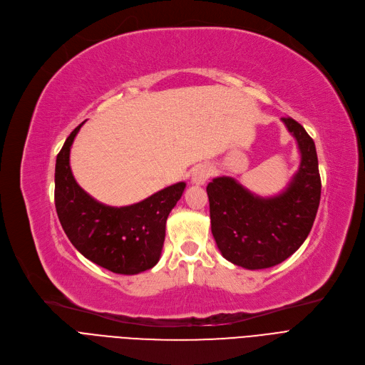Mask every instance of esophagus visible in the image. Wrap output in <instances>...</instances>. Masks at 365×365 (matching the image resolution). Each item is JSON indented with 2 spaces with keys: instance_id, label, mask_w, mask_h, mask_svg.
<instances>
[{
  "instance_id": "34e87169",
  "label": "esophagus",
  "mask_w": 365,
  "mask_h": 365,
  "mask_svg": "<svg viewBox=\"0 0 365 365\" xmlns=\"http://www.w3.org/2000/svg\"><path fill=\"white\" fill-rule=\"evenodd\" d=\"M212 175V168L209 165H199L192 170L191 175V182L196 185H203Z\"/></svg>"
}]
</instances>
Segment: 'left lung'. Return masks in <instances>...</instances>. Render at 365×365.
<instances>
[{
    "instance_id": "obj_1",
    "label": "left lung",
    "mask_w": 365,
    "mask_h": 365,
    "mask_svg": "<svg viewBox=\"0 0 365 365\" xmlns=\"http://www.w3.org/2000/svg\"><path fill=\"white\" fill-rule=\"evenodd\" d=\"M294 137L301 165L280 195L261 197L231 177L207 184L210 228L224 258L247 269L282 264L307 240L321 197L314 140L292 118H282Z\"/></svg>"
}]
</instances>
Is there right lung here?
<instances>
[{
  "label": "right lung",
  "mask_w": 365,
  "mask_h": 365,
  "mask_svg": "<svg viewBox=\"0 0 365 365\" xmlns=\"http://www.w3.org/2000/svg\"><path fill=\"white\" fill-rule=\"evenodd\" d=\"M82 125L64 141L56 160L54 202L60 224L76 250L106 269L133 275L153 268L162 253L168 215L181 199L185 182L130 206L97 202L78 185L69 163L71 147Z\"/></svg>",
  "instance_id": "add662e5"
}]
</instances>
